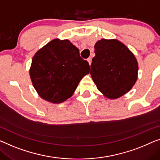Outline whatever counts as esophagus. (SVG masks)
<instances>
[{
	"mask_svg": "<svg viewBox=\"0 0 160 160\" xmlns=\"http://www.w3.org/2000/svg\"><path fill=\"white\" fill-rule=\"evenodd\" d=\"M87 61L88 62V63H89L90 65H91V62H92V58H91V57H89V58H88Z\"/></svg>",
	"mask_w": 160,
	"mask_h": 160,
	"instance_id": "1",
	"label": "esophagus"
}]
</instances>
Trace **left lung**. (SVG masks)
<instances>
[{
  "label": "left lung",
  "mask_w": 160,
  "mask_h": 160,
  "mask_svg": "<svg viewBox=\"0 0 160 160\" xmlns=\"http://www.w3.org/2000/svg\"><path fill=\"white\" fill-rule=\"evenodd\" d=\"M94 48L90 75L99 91L109 99L127 93L138 78L139 67L134 54L115 39L99 40Z\"/></svg>",
  "instance_id": "8db88e82"
}]
</instances>
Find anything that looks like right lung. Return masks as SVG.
<instances>
[{"label":"right lung","mask_w":160,"mask_h":160,"mask_svg":"<svg viewBox=\"0 0 160 160\" xmlns=\"http://www.w3.org/2000/svg\"><path fill=\"white\" fill-rule=\"evenodd\" d=\"M90 72V65L68 39H54L33 57L29 75L42 99L61 103L72 96L80 81Z\"/></svg>","instance_id":"add662e5"}]
</instances>
